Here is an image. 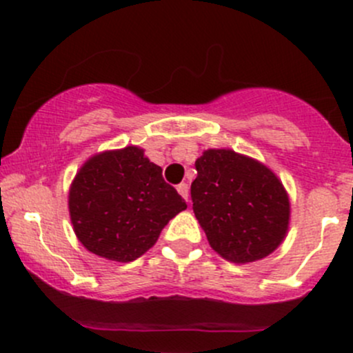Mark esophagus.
<instances>
[{
  "instance_id": "1",
  "label": "esophagus",
  "mask_w": 353,
  "mask_h": 353,
  "mask_svg": "<svg viewBox=\"0 0 353 353\" xmlns=\"http://www.w3.org/2000/svg\"><path fill=\"white\" fill-rule=\"evenodd\" d=\"M177 192H179L181 196H183L184 199H186V201H189V186L186 183H181L179 186H177Z\"/></svg>"
}]
</instances>
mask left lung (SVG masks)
<instances>
[{
    "label": "left lung",
    "mask_w": 353,
    "mask_h": 353,
    "mask_svg": "<svg viewBox=\"0 0 353 353\" xmlns=\"http://www.w3.org/2000/svg\"><path fill=\"white\" fill-rule=\"evenodd\" d=\"M192 210L211 248L230 262L261 261L283 243L288 192L276 174L230 148H210L196 161Z\"/></svg>",
    "instance_id": "left-lung-1"
}]
</instances>
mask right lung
Masks as SVG:
<instances>
[{"label":"right lung","mask_w":353,"mask_h":353,"mask_svg":"<svg viewBox=\"0 0 353 353\" xmlns=\"http://www.w3.org/2000/svg\"><path fill=\"white\" fill-rule=\"evenodd\" d=\"M188 205L139 147L92 155L69 189L74 233L92 254L132 262Z\"/></svg>","instance_id":"obj_1"}]
</instances>
